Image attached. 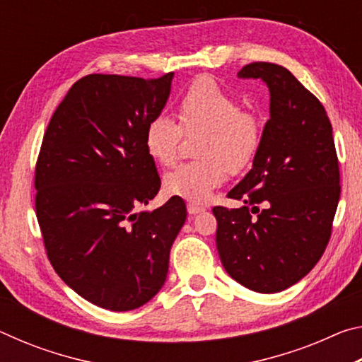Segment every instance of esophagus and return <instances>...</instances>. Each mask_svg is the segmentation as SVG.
Listing matches in <instances>:
<instances>
[{
	"instance_id": "esophagus-1",
	"label": "esophagus",
	"mask_w": 362,
	"mask_h": 362,
	"mask_svg": "<svg viewBox=\"0 0 362 362\" xmlns=\"http://www.w3.org/2000/svg\"><path fill=\"white\" fill-rule=\"evenodd\" d=\"M187 209H188V214H192V216H194V214L203 212V211H204V207H203V206H199V204L189 203V204L187 206Z\"/></svg>"
}]
</instances>
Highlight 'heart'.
<instances>
[{
  "label": "heart",
  "mask_w": 362,
  "mask_h": 362,
  "mask_svg": "<svg viewBox=\"0 0 362 362\" xmlns=\"http://www.w3.org/2000/svg\"><path fill=\"white\" fill-rule=\"evenodd\" d=\"M183 131H203L196 145L199 159L182 164L164 179L174 196L204 203L226 179V173H240L249 166L260 145V122L243 112L240 102L209 78L189 86L177 107ZM182 130L173 118L159 115L148 121L144 142L148 155L164 168L179 158Z\"/></svg>",
  "instance_id": "b5f03b06"
}]
</instances>
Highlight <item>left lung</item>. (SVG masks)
<instances>
[{
	"label": "left lung",
	"mask_w": 362,
	"mask_h": 362,
	"mask_svg": "<svg viewBox=\"0 0 362 362\" xmlns=\"http://www.w3.org/2000/svg\"><path fill=\"white\" fill-rule=\"evenodd\" d=\"M238 78L267 84L269 119L252 169L228 193L244 206L212 209L216 243L233 279L274 293L305 278L326 250L340 199L339 159L326 110L289 70L255 62Z\"/></svg>",
	"instance_id": "left-lung-1"
}]
</instances>
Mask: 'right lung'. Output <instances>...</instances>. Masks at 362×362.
Segmentation results:
<instances>
[{
	"label": "right lung",
	"mask_w": 362,
	"mask_h": 362,
	"mask_svg": "<svg viewBox=\"0 0 362 362\" xmlns=\"http://www.w3.org/2000/svg\"><path fill=\"white\" fill-rule=\"evenodd\" d=\"M173 78L84 76L42 139L35 204L47 259L66 286L100 308L136 310L161 291L187 220L180 196L137 212L161 187L144 134L166 107Z\"/></svg>",
	"instance_id": "add662e5"
}]
</instances>
